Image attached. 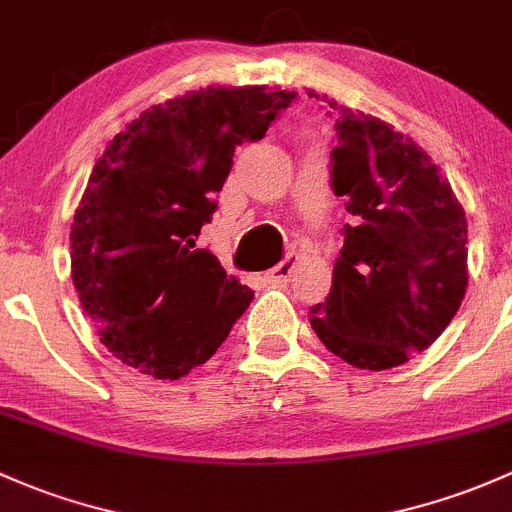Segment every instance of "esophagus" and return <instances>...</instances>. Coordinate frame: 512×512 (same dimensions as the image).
<instances>
[{
  "instance_id": "esophagus-1",
  "label": "esophagus",
  "mask_w": 512,
  "mask_h": 512,
  "mask_svg": "<svg viewBox=\"0 0 512 512\" xmlns=\"http://www.w3.org/2000/svg\"><path fill=\"white\" fill-rule=\"evenodd\" d=\"M294 265H297V257L287 255V260H282L277 267H272V270L267 272V282L274 284V287H287V284L292 282Z\"/></svg>"
}]
</instances>
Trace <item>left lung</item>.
<instances>
[{"label": "left lung", "mask_w": 512, "mask_h": 512, "mask_svg": "<svg viewBox=\"0 0 512 512\" xmlns=\"http://www.w3.org/2000/svg\"><path fill=\"white\" fill-rule=\"evenodd\" d=\"M309 98L336 117L331 184L355 218L343 228L331 292L311 306V328L355 368H397L432 346L464 301V206L410 137L316 90Z\"/></svg>", "instance_id": "obj_1"}]
</instances>
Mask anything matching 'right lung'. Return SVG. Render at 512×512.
Here are the masks:
<instances>
[{
	"label": "right lung",
	"mask_w": 512,
	"mask_h": 512,
	"mask_svg": "<svg viewBox=\"0 0 512 512\" xmlns=\"http://www.w3.org/2000/svg\"><path fill=\"white\" fill-rule=\"evenodd\" d=\"M297 93L208 85L152 105L95 161L71 225V274L100 343L179 380L228 338L255 292L196 250L235 147L265 137Z\"/></svg>",
	"instance_id": "add662e5"
}]
</instances>
